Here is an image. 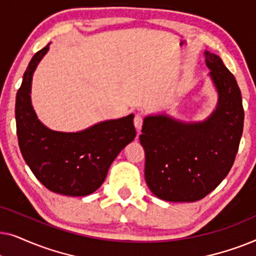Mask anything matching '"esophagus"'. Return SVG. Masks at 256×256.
I'll return each instance as SVG.
<instances>
[{"label": "esophagus", "mask_w": 256, "mask_h": 256, "mask_svg": "<svg viewBox=\"0 0 256 256\" xmlns=\"http://www.w3.org/2000/svg\"><path fill=\"white\" fill-rule=\"evenodd\" d=\"M142 124H143V118H142L140 114H135V118H134V126H135L136 130H138V132L141 130Z\"/></svg>", "instance_id": "1"}]
</instances>
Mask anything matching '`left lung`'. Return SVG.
Segmentation results:
<instances>
[{"mask_svg": "<svg viewBox=\"0 0 256 256\" xmlns=\"http://www.w3.org/2000/svg\"><path fill=\"white\" fill-rule=\"evenodd\" d=\"M208 76L218 93L205 120L185 122L166 113L146 115L140 142L146 152V185L162 200L197 202L228 174L244 129L236 80L219 56L204 52Z\"/></svg>", "mask_w": 256, "mask_h": 256, "instance_id": "8db88e82", "label": "left lung"}]
</instances>
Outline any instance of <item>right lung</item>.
<instances>
[{
  "label": "right lung",
  "instance_id": "add662e5",
  "mask_svg": "<svg viewBox=\"0 0 256 256\" xmlns=\"http://www.w3.org/2000/svg\"><path fill=\"white\" fill-rule=\"evenodd\" d=\"M50 44L38 51L24 72L16 96V127L23 158L45 188L59 194L82 197L104 182L110 164L122 149L134 141V115L106 120L84 130H52L38 120L31 104L34 70Z\"/></svg>",
  "mask_w": 256,
  "mask_h": 256
}]
</instances>
